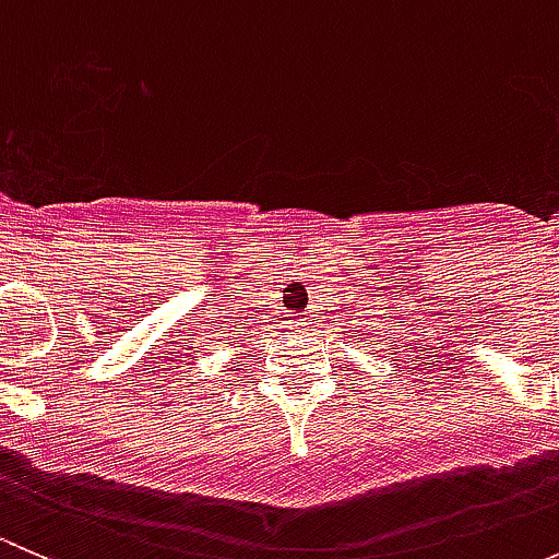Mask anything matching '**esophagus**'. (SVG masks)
<instances>
[{
    "label": "esophagus",
    "instance_id": "esophagus-1",
    "mask_svg": "<svg viewBox=\"0 0 559 559\" xmlns=\"http://www.w3.org/2000/svg\"><path fill=\"white\" fill-rule=\"evenodd\" d=\"M308 321L302 319V316H297V319H292V326H297V330H300V326H306Z\"/></svg>",
    "mask_w": 559,
    "mask_h": 559
}]
</instances>
